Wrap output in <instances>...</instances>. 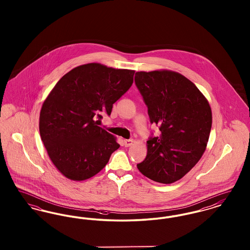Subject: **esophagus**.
Here are the masks:
<instances>
[{"label": "esophagus", "instance_id": "obj_1", "mask_svg": "<svg viewBox=\"0 0 250 250\" xmlns=\"http://www.w3.org/2000/svg\"><path fill=\"white\" fill-rule=\"evenodd\" d=\"M134 143L133 140H125V147H129Z\"/></svg>", "mask_w": 250, "mask_h": 250}]
</instances>
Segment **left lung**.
Wrapping results in <instances>:
<instances>
[{"mask_svg": "<svg viewBox=\"0 0 250 250\" xmlns=\"http://www.w3.org/2000/svg\"><path fill=\"white\" fill-rule=\"evenodd\" d=\"M135 83L151 124L161 132L149 138L147 155L137 167L153 181L174 183L198 163L206 149L211 107L196 85L177 72H137Z\"/></svg>", "mask_w": 250, "mask_h": 250, "instance_id": "left-lung-1", "label": "left lung"}]
</instances>
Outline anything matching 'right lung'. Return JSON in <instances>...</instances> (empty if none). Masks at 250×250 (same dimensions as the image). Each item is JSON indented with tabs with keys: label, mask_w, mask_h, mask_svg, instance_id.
Returning <instances> with one entry per match:
<instances>
[{
	"label": "right lung",
	"mask_w": 250,
	"mask_h": 250,
	"mask_svg": "<svg viewBox=\"0 0 250 250\" xmlns=\"http://www.w3.org/2000/svg\"><path fill=\"white\" fill-rule=\"evenodd\" d=\"M134 70L87 63L66 73L54 86L40 111L39 131L48 156L66 178H91L107 165L120 147L96 125L102 114L133 83Z\"/></svg>",
	"instance_id": "add662e5"
}]
</instances>
